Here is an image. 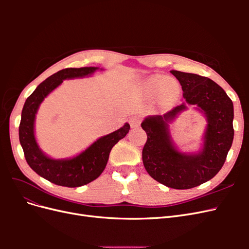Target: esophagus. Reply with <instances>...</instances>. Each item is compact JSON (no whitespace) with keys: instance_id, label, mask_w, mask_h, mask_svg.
Instances as JSON below:
<instances>
[{"instance_id":"34e87169","label":"esophagus","mask_w":249,"mask_h":249,"mask_svg":"<svg viewBox=\"0 0 249 249\" xmlns=\"http://www.w3.org/2000/svg\"><path fill=\"white\" fill-rule=\"evenodd\" d=\"M141 119H142V116L141 115H133L131 118H130V124L132 127H136V126H139L140 125V123H141Z\"/></svg>"}]
</instances>
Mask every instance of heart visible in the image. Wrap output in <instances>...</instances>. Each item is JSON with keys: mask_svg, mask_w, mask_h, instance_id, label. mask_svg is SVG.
I'll return each instance as SVG.
<instances>
[{"mask_svg": "<svg viewBox=\"0 0 249 249\" xmlns=\"http://www.w3.org/2000/svg\"><path fill=\"white\" fill-rule=\"evenodd\" d=\"M147 87L152 93L159 92L160 99L166 104L175 103L179 97L180 87L175 79L154 76L148 79Z\"/></svg>", "mask_w": 249, "mask_h": 249, "instance_id": "b5f03b06", "label": "heart"}]
</instances>
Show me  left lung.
I'll return each mask as SVG.
<instances>
[{"mask_svg":"<svg viewBox=\"0 0 249 249\" xmlns=\"http://www.w3.org/2000/svg\"><path fill=\"white\" fill-rule=\"evenodd\" d=\"M183 89L186 100L163 116H148L141 126L147 140L142 150L143 165L157 182L173 189H191L213 178L222 168L233 139V106L224 90L199 74L170 71ZM190 104L208 122L204 145L196 154L178 152L173 145L168 124Z\"/></svg>","mask_w":249,"mask_h":249,"instance_id":"left-lung-1","label":"left lung"}]
</instances>
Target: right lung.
Wrapping results in <instances>:
<instances>
[{
  "label": "right lung",
  "instance_id": "add662e5",
  "mask_svg": "<svg viewBox=\"0 0 249 249\" xmlns=\"http://www.w3.org/2000/svg\"><path fill=\"white\" fill-rule=\"evenodd\" d=\"M97 70L99 67H81L59 71L40 83L25 102L18 127L20 145L29 166L53 184L74 188L92 182L106 167L112 147L129 133L130 124H124L117 131L97 139L84 152L71 159H51L37 144L34 135L35 115L44 97L63 80L90 76Z\"/></svg>",
  "mask_w": 249,
  "mask_h": 249
}]
</instances>
